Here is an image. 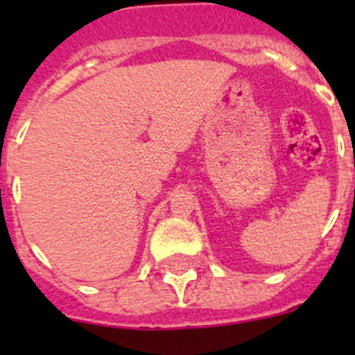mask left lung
<instances>
[{
    "instance_id": "obj_1",
    "label": "left lung",
    "mask_w": 355,
    "mask_h": 355,
    "mask_svg": "<svg viewBox=\"0 0 355 355\" xmlns=\"http://www.w3.org/2000/svg\"><path fill=\"white\" fill-rule=\"evenodd\" d=\"M354 163H355V162H354Z\"/></svg>"
}]
</instances>
